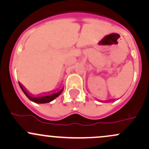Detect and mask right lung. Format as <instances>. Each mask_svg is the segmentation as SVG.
Returning a JSON list of instances; mask_svg holds the SVG:
<instances>
[{"mask_svg":"<svg viewBox=\"0 0 149 149\" xmlns=\"http://www.w3.org/2000/svg\"><path fill=\"white\" fill-rule=\"evenodd\" d=\"M19 86H20L22 91H23V93L25 94V95L27 96V97H28L31 101H32V102H36V103H40V104L50 102L51 101L54 100L56 97H58V96L59 95L61 94L63 91V87L59 91H58V92L52 93V94H51V93L50 94H46V93H44V94L45 95H40L35 96L33 95L30 94V93L27 91V89H26V88H24L21 83H19Z\"/></svg>","mask_w":149,"mask_h":149,"instance_id":"1","label":"right lung"}]
</instances>
